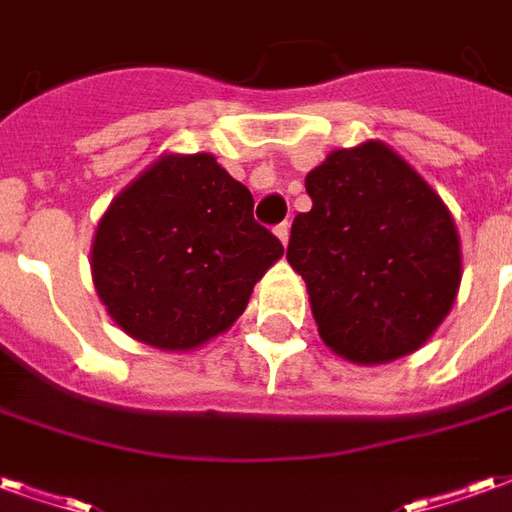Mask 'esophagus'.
Segmentation results:
<instances>
[{"instance_id":"esophagus-1","label":"esophagus","mask_w":512,"mask_h":512,"mask_svg":"<svg viewBox=\"0 0 512 512\" xmlns=\"http://www.w3.org/2000/svg\"><path fill=\"white\" fill-rule=\"evenodd\" d=\"M274 233H276V238H279V241L287 246V241H290V225H287V222H282V225L274 227Z\"/></svg>"}]
</instances>
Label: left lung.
I'll use <instances>...</instances> for the list:
<instances>
[{
    "instance_id": "obj_1",
    "label": "left lung",
    "mask_w": 512,
    "mask_h": 512,
    "mask_svg": "<svg viewBox=\"0 0 512 512\" xmlns=\"http://www.w3.org/2000/svg\"><path fill=\"white\" fill-rule=\"evenodd\" d=\"M306 192L312 208L293 219L287 263L325 347L358 366L420 350L461 285L445 200L382 140L331 151L306 173Z\"/></svg>"
}]
</instances>
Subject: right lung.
Returning a JSON list of instances; mask_svg holds the SVG:
<instances>
[{"instance_id":"right-lung-1","label":"right lung","mask_w":512,"mask_h":512,"mask_svg":"<svg viewBox=\"0 0 512 512\" xmlns=\"http://www.w3.org/2000/svg\"><path fill=\"white\" fill-rule=\"evenodd\" d=\"M252 192L214 154H162L105 208L92 282L135 342L198 350L244 314L285 246L252 217Z\"/></svg>"}]
</instances>
